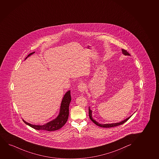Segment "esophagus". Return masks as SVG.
I'll list each match as a JSON object with an SVG mask.
<instances>
[{
    "label": "esophagus",
    "mask_w": 159,
    "mask_h": 159,
    "mask_svg": "<svg viewBox=\"0 0 159 159\" xmlns=\"http://www.w3.org/2000/svg\"><path fill=\"white\" fill-rule=\"evenodd\" d=\"M85 84L84 83H80V84L78 85V89H79V90L80 91L81 93H84V92L85 90Z\"/></svg>",
    "instance_id": "esophagus-1"
}]
</instances>
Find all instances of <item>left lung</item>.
<instances>
[{
  "label": "left lung",
  "instance_id": "1",
  "mask_svg": "<svg viewBox=\"0 0 159 159\" xmlns=\"http://www.w3.org/2000/svg\"><path fill=\"white\" fill-rule=\"evenodd\" d=\"M122 52H123V54L125 55H129L130 56V54H129V52H127V50H125V49H122ZM89 116L90 117V119H91V120H92L93 123H95L96 125L98 126L101 127H104V128H109V127H112L117 126L119 125H122L124 123H125V122H126L127 121L129 120V119L131 118V116L129 117V118L125 119L124 120L121 121L119 123H112V124H101L99 123H98L97 121L95 120V119H93L92 117V111L90 109V107H89Z\"/></svg>",
  "mask_w": 159,
  "mask_h": 159
}]
</instances>
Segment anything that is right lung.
I'll return each mask as SVG.
<instances>
[{"mask_svg":"<svg viewBox=\"0 0 159 159\" xmlns=\"http://www.w3.org/2000/svg\"><path fill=\"white\" fill-rule=\"evenodd\" d=\"M34 52H31L26 57V59L28 57L34 54ZM71 98L70 91H67L62 99V101L61 104L60 110L58 116L57 118L55 119L50 122L47 123L43 125H32L30 123H27L24 120H23L26 124L32 127L37 130H45L47 131H54L59 129L62 127L67 121L69 117V107L70 102Z\"/></svg>","mask_w":159,"mask_h":159,"instance_id":"right-lung-1","label":"right lung"}]
</instances>
